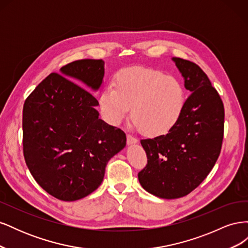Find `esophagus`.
Wrapping results in <instances>:
<instances>
[{"label": "esophagus", "mask_w": 248, "mask_h": 248, "mask_svg": "<svg viewBox=\"0 0 248 248\" xmlns=\"http://www.w3.org/2000/svg\"><path fill=\"white\" fill-rule=\"evenodd\" d=\"M138 140L136 138H133L131 134H127V144L128 145H133V144H137Z\"/></svg>", "instance_id": "esophagus-1"}]
</instances>
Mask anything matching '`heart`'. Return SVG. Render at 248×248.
<instances>
[{
	"label": "heart",
	"mask_w": 248,
	"mask_h": 248,
	"mask_svg": "<svg viewBox=\"0 0 248 248\" xmlns=\"http://www.w3.org/2000/svg\"><path fill=\"white\" fill-rule=\"evenodd\" d=\"M114 86L99 97L104 119L119 124L131 108L133 121L150 137H161L179 122L185 108L186 91L174 76L147 67H130L117 73Z\"/></svg>",
	"instance_id": "obj_1"
}]
</instances>
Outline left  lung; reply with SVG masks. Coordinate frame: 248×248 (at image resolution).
Masks as SVG:
<instances>
[{"label": "left lung", "mask_w": 248, "mask_h": 248, "mask_svg": "<svg viewBox=\"0 0 248 248\" xmlns=\"http://www.w3.org/2000/svg\"><path fill=\"white\" fill-rule=\"evenodd\" d=\"M172 61L191 94L174 128L140 140L148 161L138 175L142 188L168 200L187 196L204 181L218 159L224 129L223 103L207 74L187 60Z\"/></svg>", "instance_id": "obj_1"}]
</instances>
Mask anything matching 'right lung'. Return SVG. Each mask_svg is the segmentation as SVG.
Here are the masks:
<instances>
[{"label":"right lung","mask_w":248,"mask_h":248,"mask_svg":"<svg viewBox=\"0 0 248 248\" xmlns=\"http://www.w3.org/2000/svg\"><path fill=\"white\" fill-rule=\"evenodd\" d=\"M104 62L84 59L50 73L29 95L22 110V146L33 178L50 196L71 202L98 188L126 136L99 119L88 90L102 84ZM76 81L81 86L78 85Z\"/></svg>","instance_id":"1"}]
</instances>
